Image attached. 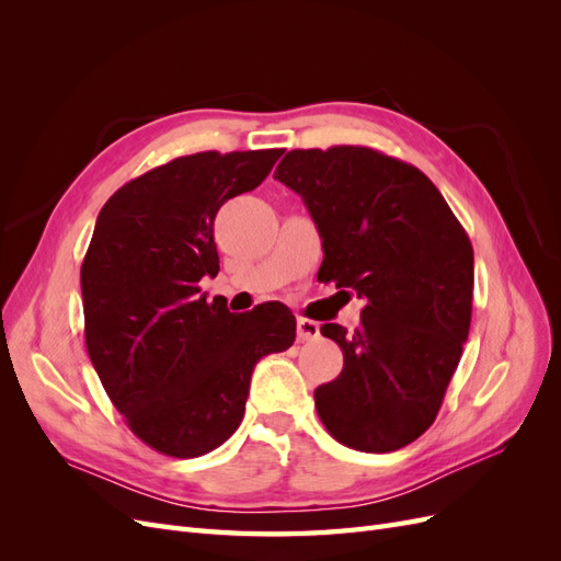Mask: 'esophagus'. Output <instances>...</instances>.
Masks as SVG:
<instances>
[{
  "label": "esophagus",
  "mask_w": 561,
  "mask_h": 561,
  "mask_svg": "<svg viewBox=\"0 0 561 561\" xmlns=\"http://www.w3.org/2000/svg\"><path fill=\"white\" fill-rule=\"evenodd\" d=\"M297 336H299V342H313V339L320 336V325L316 320L299 318L297 320Z\"/></svg>",
  "instance_id": "esophagus-1"
}]
</instances>
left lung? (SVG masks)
Listing matches in <instances>:
<instances>
[{
  "label": "left lung",
  "mask_w": 561,
  "mask_h": 561,
  "mask_svg": "<svg viewBox=\"0 0 561 561\" xmlns=\"http://www.w3.org/2000/svg\"><path fill=\"white\" fill-rule=\"evenodd\" d=\"M274 178L318 227V280L365 299L353 332L320 328L344 353L342 375L313 393L320 421L358 451L414 443L435 421L468 339V233L419 168L377 149H293Z\"/></svg>",
  "instance_id": "1"
}]
</instances>
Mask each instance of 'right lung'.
Returning <instances> with one entry per match:
<instances>
[{"label": "right lung", "mask_w": 561, "mask_h": 561, "mask_svg": "<svg viewBox=\"0 0 561 561\" xmlns=\"http://www.w3.org/2000/svg\"><path fill=\"white\" fill-rule=\"evenodd\" d=\"M283 149L201 151L114 192L81 264L83 334L110 400L145 445L203 456L233 435L254 365L290 348L293 311L280 301L231 313L201 295L215 278L217 210L252 192Z\"/></svg>", "instance_id": "add662e5"}]
</instances>
